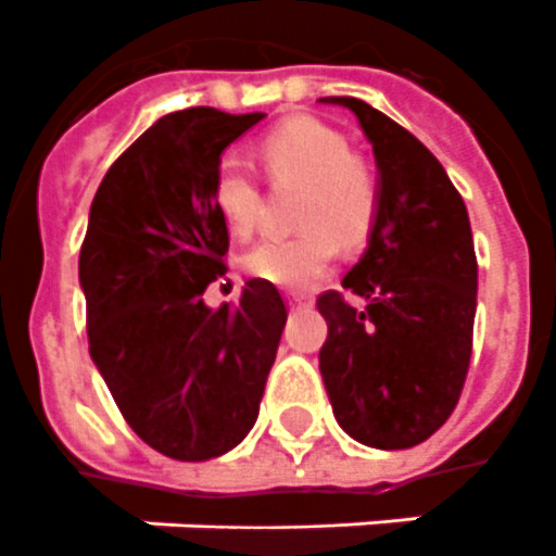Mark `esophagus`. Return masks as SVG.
<instances>
[{"label":"esophagus","mask_w":556,"mask_h":556,"mask_svg":"<svg viewBox=\"0 0 556 556\" xmlns=\"http://www.w3.org/2000/svg\"><path fill=\"white\" fill-rule=\"evenodd\" d=\"M288 305H291V308H300V305H312V296L300 294V291H291V294H288Z\"/></svg>","instance_id":"34e87169"}]
</instances>
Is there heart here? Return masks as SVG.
Instances as JSON below:
<instances>
[{"label":"heart","mask_w":556,"mask_h":556,"mask_svg":"<svg viewBox=\"0 0 556 556\" xmlns=\"http://www.w3.org/2000/svg\"><path fill=\"white\" fill-rule=\"evenodd\" d=\"M262 164L277 187H303L294 236L265 239L244 256V270L279 288L303 291L331 268L343 248L369 242L378 218V178L338 129L314 117H291L260 143ZM213 201L236 236H251L262 222V187L242 161L222 159L213 178Z\"/></svg>","instance_id":"obj_1"}]
</instances>
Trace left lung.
I'll use <instances>...</instances> for the list:
<instances>
[{"label":"left lung","mask_w":556,"mask_h":556,"mask_svg":"<svg viewBox=\"0 0 556 556\" xmlns=\"http://www.w3.org/2000/svg\"><path fill=\"white\" fill-rule=\"evenodd\" d=\"M352 109L380 169L364 260L343 291H323L320 371L343 430L366 447L406 450L447 421L473 352L476 251L467 207L435 155L357 98ZM349 295L361 299L352 304Z\"/></svg>","instance_id":"obj_1"}]
</instances>
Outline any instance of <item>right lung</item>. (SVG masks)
I'll return each mask as SVG.
<instances>
[{
	"label": "right lung",
	"instance_id": "obj_1",
	"mask_svg": "<svg viewBox=\"0 0 556 556\" xmlns=\"http://www.w3.org/2000/svg\"><path fill=\"white\" fill-rule=\"evenodd\" d=\"M262 117L210 106L164 115L91 201L80 248L91 361L126 424L178 462L222 456L251 432L288 320L265 279H248L216 312L201 300L225 277L230 248L213 201L218 155Z\"/></svg>",
	"mask_w": 556,
	"mask_h": 556
}]
</instances>
